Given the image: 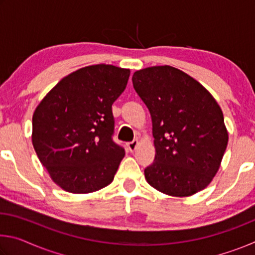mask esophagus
Returning a JSON list of instances; mask_svg holds the SVG:
<instances>
[{
    "label": "esophagus",
    "instance_id": "obj_1",
    "mask_svg": "<svg viewBox=\"0 0 255 255\" xmlns=\"http://www.w3.org/2000/svg\"><path fill=\"white\" fill-rule=\"evenodd\" d=\"M137 145H138V141L137 140H132V141H130V143L127 144V147H128L129 150H130V152H133V150L136 149Z\"/></svg>",
    "mask_w": 255,
    "mask_h": 255
}]
</instances>
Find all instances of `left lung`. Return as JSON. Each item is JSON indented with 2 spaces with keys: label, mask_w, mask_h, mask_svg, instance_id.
I'll use <instances>...</instances> for the list:
<instances>
[{
  "label": "left lung",
  "mask_w": 255,
  "mask_h": 255,
  "mask_svg": "<svg viewBox=\"0 0 255 255\" xmlns=\"http://www.w3.org/2000/svg\"><path fill=\"white\" fill-rule=\"evenodd\" d=\"M131 80L152 117L156 154L144 171L147 182L174 197L201 191L227 146L221 107L199 82L172 66L144 68Z\"/></svg>",
  "instance_id": "1"
}]
</instances>
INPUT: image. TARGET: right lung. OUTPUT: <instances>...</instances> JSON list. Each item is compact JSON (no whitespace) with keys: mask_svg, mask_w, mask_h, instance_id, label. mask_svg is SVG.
<instances>
[{"mask_svg":"<svg viewBox=\"0 0 255 255\" xmlns=\"http://www.w3.org/2000/svg\"><path fill=\"white\" fill-rule=\"evenodd\" d=\"M130 71L106 64L60 80L32 117V144L50 178L65 191L90 193L112 182L125 149L112 136V103Z\"/></svg>","mask_w":255,"mask_h":255,"instance_id":"1","label":"right lung"}]
</instances>
